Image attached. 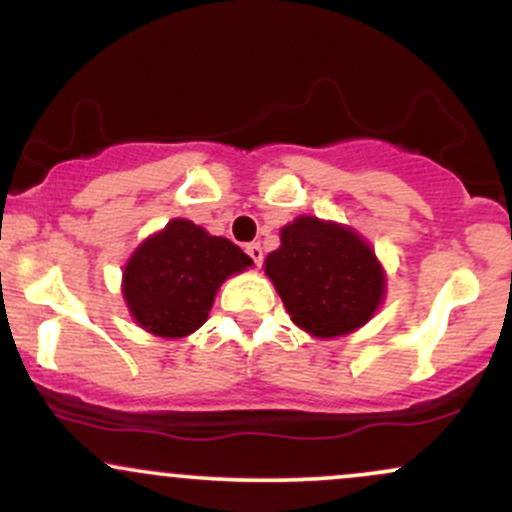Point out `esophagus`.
Listing matches in <instances>:
<instances>
[{
	"instance_id": "34e87169",
	"label": "esophagus",
	"mask_w": 512,
	"mask_h": 512,
	"mask_svg": "<svg viewBox=\"0 0 512 512\" xmlns=\"http://www.w3.org/2000/svg\"><path fill=\"white\" fill-rule=\"evenodd\" d=\"M245 252H248V257H250V260L255 262V267H260L262 260H264L262 245H260V243H248V245H245Z\"/></svg>"
}]
</instances>
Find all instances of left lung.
<instances>
[{
  "label": "left lung",
  "instance_id": "1",
  "mask_svg": "<svg viewBox=\"0 0 512 512\" xmlns=\"http://www.w3.org/2000/svg\"><path fill=\"white\" fill-rule=\"evenodd\" d=\"M264 272L291 320L315 337H339L366 325L385 293L375 252L351 228L298 216L281 231Z\"/></svg>",
  "mask_w": 512,
  "mask_h": 512
}]
</instances>
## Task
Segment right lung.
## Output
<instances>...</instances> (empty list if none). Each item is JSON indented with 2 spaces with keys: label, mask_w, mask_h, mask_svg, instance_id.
I'll return each instance as SVG.
<instances>
[{
  "label": "right lung",
  "mask_w": 512,
  "mask_h": 512,
  "mask_svg": "<svg viewBox=\"0 0 512 512\" xmlns=\"http://www.w3.org/2000/svg\"><path fill=\"white\" fill-rule=\"evenodd\" d=\"M252 260L231 240L173 219L139 245L122 274V291L137 325L158 337H185L207 320L216 289Z\"/></svg>",
  "instance_id": "obj_1"
}]
</instances>
